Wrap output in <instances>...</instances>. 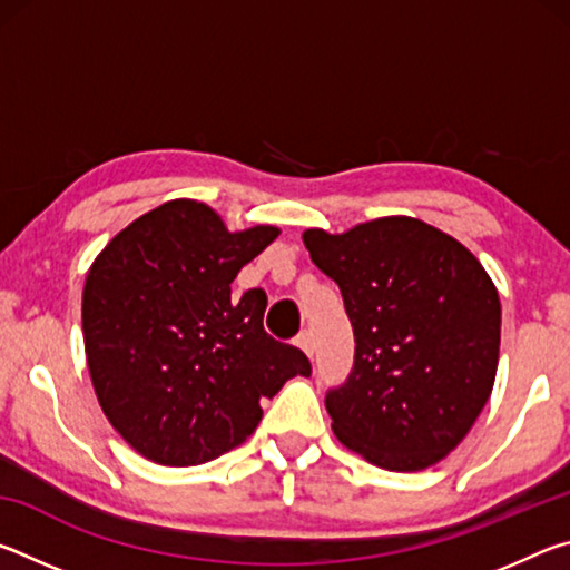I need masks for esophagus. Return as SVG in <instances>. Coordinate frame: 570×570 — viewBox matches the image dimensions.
<instances>
[{"label": "esophagus", "instance_id": "esophagus-1", "mask_svg": "<svg viewBox=\"0 0 570 570\" xmlns=\"http://www.w3.org/2000/svg\"><path fill=\"white\" fill-rule=\"evenodd\" d=\"M296 346L298 350H304L308 356H314V340H312V332L302 330L296 334Z\"/></svg>", "mask_w": 570, "mask_h": 570}]
</instances>
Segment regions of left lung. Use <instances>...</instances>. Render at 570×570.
<instances>
[{"mask_svg":"<svg viewBox=\"0 0 570 570\" xmlns=\"http://www.w3.org/2000/svg\"><path fill=\"white\" fill-rule=\"evenodd\" d=\"M354 330V366L326 392L334 435L372 465L422 470L460 445L493 392L500 298L470 250L417 218L342 236L308 228Z\"/></svg>","mask_w":570,"mask_h":570,"instance_id":"8db88e82","label":"left lung"}]
</instances>
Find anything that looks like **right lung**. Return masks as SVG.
<instances>
[{
	"label": "right lung",
	"instance_id": "right-lung-1",
	"mask_svg": "<svg viewBox=\"0 0 570 570\" xmlns=\"http://www.w3.org/2000/svg\"><path fill=\"white\" fill-rule=\"evenodd\" d=\"M278 236L230 234L196 200H168L120 230L82 292V334L105 417L142 458L200 465L238 448L262 400L308 377L298 346L264 330L266 292L230 284Z\"/></svg>",
	"mask_w": 570,
	"mask_h": 570
}]
</instances>
